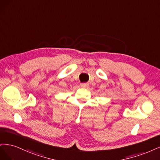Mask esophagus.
I'll return each mask as SVG.
<instances>
[{"instance_id":"1","label":"esophagus","mask_w":160,"mask_h":160,"mask_svg":"<svg viewBox=\"0 0 160 160\" xmlns=\"http://www.w3.org/2000/svg\"><path fill=\"white\" fill-rule=\"evenodd\" d=\"M88 86H89V84H87V83L80 84V87H82V88H88Z\"/></svg>"}]
</instances>
